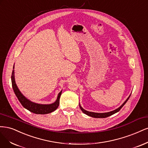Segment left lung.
Segmentation results:
<instances>
[{"mask_svg": "<svg viewBox=\"0 0 148 148\" xmlns=\"http://www.w3.org/2000/svg\"><path fill=\"white\" fill-rule=\"evenodd\" d=\"M130 97V95L129 96V97H128V98L126 99V101L122 104V106H121L119 108L116 109V110L111 111V112H106V113H97V112H89V111H86V110H85V109H84L80 106V109H81V110H82V111L84 113H85V114H87V115H88V116H90V117H95V118H105V117L110 116L112 115V114H115V113H116V112H119V111H120L121 109L123 106H124V104L127 103V101H128V99H129Z\"/></svg>", "mask_w": 148, "mask_h": 148, "instance_id": "8db88e82", "label": "left lung"}]
</instances>
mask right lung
<instances>
[{
    "instance_id": "add662e5",
    "label": "right lung",
    "mask_w": 148,
    "mask_h": 148,
    "mask_svg": "<svg viewBox=\"0 0 148 148\" xmlns=\"http://www.w3.org/2000/svg\"><path fill=\"white\" fill-rule=\"evenodd\" d=\"M13 69H14V66ZM15 74V73H14V69H13L12 71V76H11L12 87L16 97L18 98V100L20 101V102L21 103L22 106L24 108L27 109V110H29V111L37 114H49L55 111L56 109L58 108L60 104V98L61 97L62 92H60L59 93L56 101L54 103H52L50 104H40L33 103L24 97L23 94L20 92V90H19L17 85L15 83V74Z\"/></svg>"
}]
</instances>
